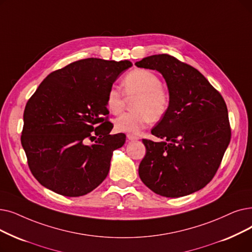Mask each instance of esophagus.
<instances>
[{"label": "esophagus", "mask_w": 252, "mask_h": 252, "mask_svg": "<svg viewBox=\"0 0 252 252\" xmlns=\"http://www.w3.org/2000/svg\"><path fill=\"white\" fill-rule=\"evenodd\" d=\"M126 138H127V140L128 141H135V140H138L139 139V137H137V136H133V135H126Z\"/></svg>", "instance_id": "esophagus-1"}]
</instances>
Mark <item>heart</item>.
<instances>
[{
	"label": "heart",
	"instance_id": "b5f03b06",
	"mask_svg": "<svg viewBox=\"0 0 252 252\" xmlns=\"http://www.w3.org/2000/svg\"><path fill=\"white\" fill-rule=\"evenodd\" d=\"M123 92L127 97H135L133 112L125 113L115 119L117 132L138 135L150 122L157 123L166 115L170 106V95L158 76L150 70L135 69L123 80ZM109 112L119 114L124 110L125 97L116 87H111L106 96Z\"/></svg>",
	"mask_w": 252,
	"mask_h": 252
}]
</instances>
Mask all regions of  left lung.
<instances>
[{
    "instance_id": "left-lung-1",
    "label": "left lung",
    "mask_w": 252,
    "mask_h": 252,
    "mask_svg": "<svg viewBox=\"0 0 252 252\" xmlns=\"http://www.w3.org/2000/svg\"><path fill=\"white\" fill-rule=\"evenodd\" d=\"M158 71L170 95L169 110L151 134L166 141L143 139L146 155L139 176L153 192L179 198L209 183L231 141L222 95L191 65L169 54H156L135 63Z\"/></svg>"
}]
</instances>
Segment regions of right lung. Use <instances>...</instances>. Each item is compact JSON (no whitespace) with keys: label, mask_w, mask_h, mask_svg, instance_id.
I'll list each match as a JSON object with an SVG mask.
<instances>
[{"label":"right lung","mask_w":252,"mask_h":252,"mask_svg":"<svg viewBox=\"0 0 252 252\" xmlns=\"http://www.w3.org/2000/svg\"><path fill=\"white\" fill-rule=\"evenodd\" d=\"M129 67L128 61L80 60L50 73L30 97L20 139L43 187L80 196L105 180L113 151L126 142L125 134L110 135L106 96Z\"/></svg>","instance_id":"right-lung-1"}]
</instances>
